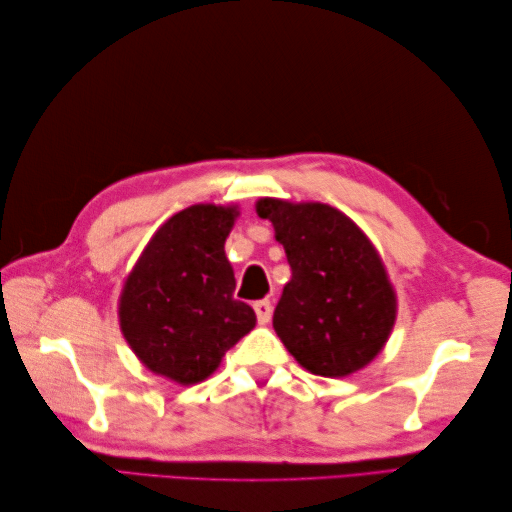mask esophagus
Here are the masks:
<instances>
[{"mask_svg":"<svg viewBox=\"0 0 512 512\" xmlns=\"http://www.w3.org/2000/svg\"><path fill=\"white\" fill-rule=\"evenodd\" d=\"M253 308H255V314H257V321L262 323V325H266L270 321V317H273V306H270L268 299L255 301Z\"/></svg>","mask_w":512,"mask_h":512,"instance_id":"34e87169","label":"esophagus"}]
</instances>
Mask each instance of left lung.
Here are the masks:
<instances>
[{
    "mask_svg": "<svg viewBox=\"0 0 512 512\" xmlns=\"http://www.w3.org/2000/svg\"><path fill=\"white\" fill-rule=\"evenodd\" d=\"M292 277L273 328L301 367L341 378L372 363L396 321V295L378 250L350 217L321 202L262 198Z\"/></svg>",
    "mask_w": 512,
    "mask_h": 512,
    "instance_id": "obj_1",
    "label": "left lung"
}]
</instances>
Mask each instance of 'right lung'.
Instances as JSON below:
<instances>
[{"mask_svg":"<svg viewBox=\"0 0 512 512\" xmlns=\"http://www.w3.org/2000/svg\"><path fill=\"white\" fill-rule=\"evenodd\" d=\"M237 206L193 204L149 239L118 303L125 341L151 372L178 385L209 378L226 350L255 328V312L233 297L224 242Z\"/></svg>","mask_w":512,"mask_h":512,"instance_id":"right-lung-1","label":"right lung"}]
</instances>
